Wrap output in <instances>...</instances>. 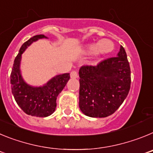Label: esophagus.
<instances>
[{
	"instance_id": "34e87169",
	"label": "esophagus",
	"mask_w": 153,
	"mask_h": 153,
	"mask_svg": "<svg viewBox=\"0 0 153 153\" xmlns=\"http://www.w3.org/2000/svg\"><path fill=\"white\" fill-rule=\"evenodd\" d=\"M70 77L72 78V79H75V78L78 77V74H77V71L75 70H72L71 73H70Z\"/></svg>"
}]
</instances>
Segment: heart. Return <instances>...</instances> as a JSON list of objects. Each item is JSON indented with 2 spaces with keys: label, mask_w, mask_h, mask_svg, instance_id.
Returning a JSON list of instances; mask_svg holds the SVG:
<instances>
[{
  "label": "heart",
  "mask_w": 153,
  "mask_h": 153,
  "mask_svg": "<svg viewBox=\"0 0 153 153\" xmlns=\"http://www.w3.org/2000/svg\"><path fill=\"white\" fill-rule=\"evenodd\" d=\"M113 49V42L107 39H102L100 40L97 44L92 45L90 47V51L91 52L96 51L97 53H109Z\"/></svg>",
  "instance_id": "b5f03b06"
}]
</instances>
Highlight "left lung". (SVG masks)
<instances>
[{
    "instance_id": "8db88e82",
    "label": "left lung",
    "mask_w": 153,
    "mask_h": 153,
    "mask_svg": "<svg viewBox=\"0 0 153 153\" xmlns=\"http://www.w3.org/2000/svg\"><path fill=\"white\" fill-rule=\"evenodd\" d=\"M79 76V109L90 117L102 118L114 113L130 90V67L123 46L117 56L97 66H82Z\"/></svg>"
}]
</instances>
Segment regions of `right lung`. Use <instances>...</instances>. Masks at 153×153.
<instances>
[{
	"label": "right lung",
	"mask_w": 153,
	"mask_h": 153,
	"mask_svg": "<svg viewBox=\"0 0 153 153\" xmlns=\"http://www.w3.org/2000/svg\"><path fill=\"white\" fill-rule=\"evenodd\" d=\"M44 37L43 34L36 35L24 43L10 74L11 91L15 101L24 113L32 117H46L52 114L56 109V97L70 79V74H63L53 77L41 87H33L23 80L20 72L21 54L33 41Z\"/></svg>",
	"instance_id": "right-lung-1"
}]
</instances>
